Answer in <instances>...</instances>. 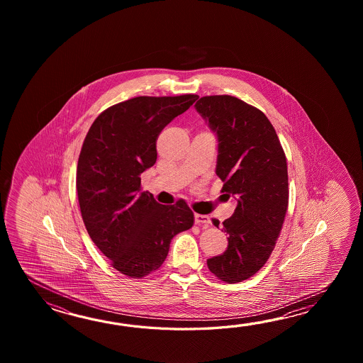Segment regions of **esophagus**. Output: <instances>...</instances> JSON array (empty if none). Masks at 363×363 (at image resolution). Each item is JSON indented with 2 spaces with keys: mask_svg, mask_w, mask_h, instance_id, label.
Here are the masks:
<instances>
[{
  "mask_svg": "<svg viewBox=\"0 0 363 363\" xmlns=\"http://www.w3.org/2000/svg\"><path fill=\"white\" fill-rule=\"evenodd\" d=\"M194 223L208 225L210 224V218L208 216H202V214H194Z\"/></svg>",
  "mask_w": 363,
  "mask_h": 363,
  "instance_id": "esophagus-1",
  "label": "esophagus"
}]
</instances>
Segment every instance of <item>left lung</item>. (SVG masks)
Segmentation results:
<instances>
[{"label": "left lung", "mask_w": 363, "mask_h": 363, "mask_svg": "<svg viewBox=\"0 0 363 363\" xmlns=\"http://www.w3.org/2000/svg\"><path fill=\"white\" fill-rule=\"evenodd\" d=\"M194 108L218 138L222 192L238 201L222 228L228 247L208 259V270L225 283H239L262 269L281 231L289 197L286 155L267 116L247 102L205 96ZM213 223L219 227L218 219Z\"/></svg>", "instance_id": "1"}]
</instances>
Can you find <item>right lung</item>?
Returning <instances> with one entry per match:
<instances>
[{
	"label": "right lung",
	"instance_id": "right-lung-1",
	"mask_svg": "<svg viewBox=\"0 0 363 363\" xmlns=\"http://www.w3.org/2000/svg\"><path fill=\"white\" fill-rule=\"evenodd\" d=\"M197 94L140 96L96 118L79 155L77 191L85 228L111 266L130 278L158 270L170 242L194 222L184 200L161 205L141 192V174L157 161L163 128L183 114Z\"/></svg>",
	"mask_w": 363,
	"mask_h": 363
}]
</instances>
